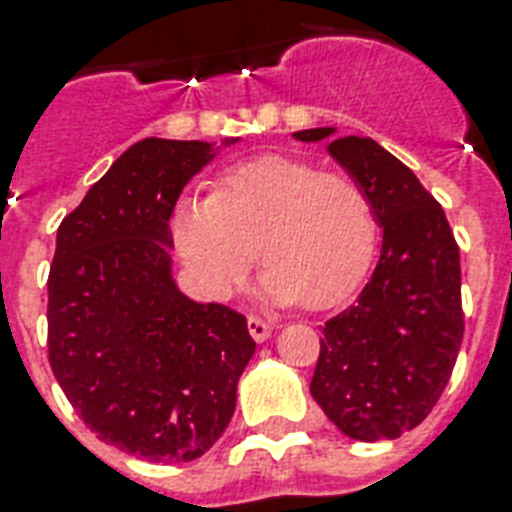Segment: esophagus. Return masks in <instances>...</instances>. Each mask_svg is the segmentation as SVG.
<instances>
[{
    "instance_id": "1",
    "label": "esophagus",
    "mask_w": 512,
    "mask_h": 512,
    "mask_svg": "<svg viewBox=\"0 0 512 512\" xmlns=\"http://www.w3.org/2000/svg\"><path fill=\"white\" fill-rule=\"evenodd\" d=\"M247 328H249V336L255 338L257 343L268 341L270 333H273V325H270V322H265V320H260V317H249Z\"/></svg>"
}]
</instances>
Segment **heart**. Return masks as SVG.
Returning <instances> with one entry per match:
<instances>
[{
	"mask_svg": "<svg viewBox=\"0 0 512 512\" xmlns=\"http://www.w3.org/2000/svg\"><path fill=\"white\" fill-rule=\"evenodd\" d=\"M171 239L213 299L234 294L260 257L265 302L317 312L359 289L375 260L377 216L354 176L270 153L229 166L208 197L179 200Z\"/></svg>",
	"mask_w": 512,
	"mask_h": 512,
	"instance_id": "b5f03b06",
	"label": "heart"
}]
</instances>
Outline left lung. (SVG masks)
Here are the masks:
<instances>
[{
	"label": "left lung",
	"instance_id": "1",
	"mask_svg": "<svg viewBox=\"0 0 512 512\" xmlns=\"http://www.w3.org/2000/svg\"><path fill=\"white\" fill-rule=\"evenodd\" d=\"M328 153L367 190L382 249L359 299L325 322L309 393L351 440H395L435 409L463 341L461 255L445 210L372 137H333Z\"/></svg>",
	"mask_w": 512,
	"mask_h": 512
}]
</instances>
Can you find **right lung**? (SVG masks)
Listing matches in <instances>:
<instances>
[{
    "instance_id": "right-lung-1",
    "label": "right lung",
    "mask_w": 512,
    "mask_h": 512,
    "mask_svg": "<svg viewBox=\"0 0 512 512\" xmlns=\"http://www.w3.org/2000/svg\"><path fill=\"white\" fill-rule=\"evenodd\" d=\"M216 153L203 140L145 137L57 231L46 312L54 377L98 440L148 461L208 453L255 354L244 315L192 302L171 276L169 218Z\"/></svg>"
}]
</instances>
